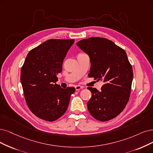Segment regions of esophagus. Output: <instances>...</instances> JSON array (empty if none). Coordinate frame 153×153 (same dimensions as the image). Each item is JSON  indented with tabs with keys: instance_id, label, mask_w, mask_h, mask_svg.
<instances>
[{
	"instance_id": "obj_1",
	"label": "esophagus",
	"mask_w": 153,
	"mask_h": 153,
	"mask_svg": "<svg viewBox=\"0 0 153 153\" xmlns=\"http://www.w3.org/2000/svg\"><path fill=\"white\" fill-rule=\"evenodd\" d=\"M75 88H76V91H79V90H81V89H82V88H84V87H83V86H81L77 85V86H75Z\"/></svg>"
}]
</instances>
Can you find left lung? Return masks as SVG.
<instances>
[{
  "instance_id": "8db88e82",
  "label": "left lung",
  "mask_w": 153,
  "mask_h": 153,
  "mask_svg": "<svg viewBox=\"0 0 153 153\" xmlns=\"http://www.w3.org/2000/svg\"><path fill=\"white\" fill-rule=\"evenodd\" d=\"M77 45L90 58L88 76L104 82L100 91L88 88L92 93L87 103L89 112L99 121L111 120L125 108L131 95L133 71L127 53L105 38H88Z\"/></svg>"
}]
</instances>
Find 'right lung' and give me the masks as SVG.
Segmentation results:
<instances>
[{"label": "right lung", "mask_w": 153, "mask_h": 153, "mask_svg": "<svg viewBox=\"0 0 153 153\" xmlns=\"http://www.w3.org/2000/svg\"><path fill=\"white\" fill-rule=\"evenodd\" d=\"M74 39H50L31 50L21 71V82L26 104L33 114L53 122L66 111L75 88L56 84V74Z\"/></svg>", "instance_id": "right-lung-1"}]
</instances>
